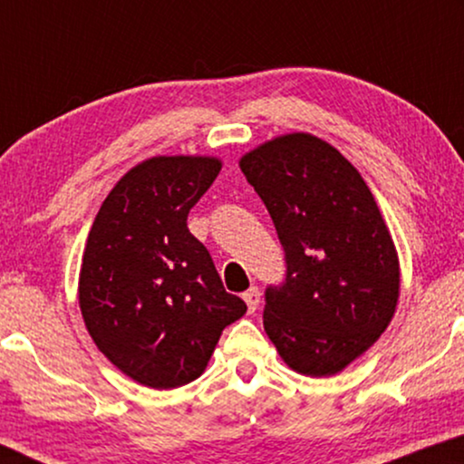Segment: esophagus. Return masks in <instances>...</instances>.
<instances>
[{"instance_id": "1", "label": "esophagus", "mask_w": 464, "mask_h": 464, "mask_svg": "<svg viewBox=\"0 0 464 464\" xmlns=\"http://www.w3.org/2000/svg\"><path fill=\"white\" fill-rule=\"evenodd\" d=\"M243 297H245V302H246V308H249V313H256L257 306H259V289L257 287L246 289L245 294H243Z\"/></svg>"}]
</instances>
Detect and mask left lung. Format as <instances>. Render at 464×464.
I'll list each match as a JSON object with an SVG mask.
<instances>
[{
	"label": "left lung",
	"mask_w": 464,
	"mask_h": 464,
	"mask_svg": "<svg viewBox=\"0 0 464 464\" xmlns=\"http://www.w3.org/2000/svg\"><path fill=\"white\" fill-rule=\"evenodd\" d=\"M285 251L266 287L264 329L285 363L334 376L380 338L395 313L399 259L373 194L332 145L278 137L240 160Z\"/></svg>",
	"instance_id": "1"
}]
</instances>
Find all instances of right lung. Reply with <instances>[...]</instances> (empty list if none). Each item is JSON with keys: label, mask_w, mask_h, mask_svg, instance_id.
<instances>
[{"label": "right lung", "mask_w": 464, "mask_h": 464, "mask_svg": "<svg viewBox=\"0 0 464 464\" xmlns=\"http://www.w3.org/2000/svg\"><path fill=\"white\" fill-rule=\"evenodd\" d=\"M215 158L158 156L101 205L80 270V308L99 351L151 389L205 372L224 329L246 313L227 294L188 213L213 186Z\"/></svg>", "instance_id": "right-lung-1"}]
</instances>
